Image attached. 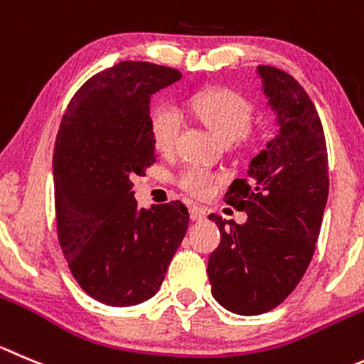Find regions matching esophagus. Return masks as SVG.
<instances>
[{
    "instance_id": "1",
    "label": "esophagus",
    "mask_w": 364,
    "mask_h": 364,
    "mask_svg": "<svg viewBox=\"0 0 364 364\" xmlns=\"http://www.w3.org/2000/svg\"><path fill=\"white\" fill-rule=\"evenodd\" d=\"M205 217H206V208H203V206H198V205L190 206V219L203 220Z\"/></svg>"
}]
</instances>
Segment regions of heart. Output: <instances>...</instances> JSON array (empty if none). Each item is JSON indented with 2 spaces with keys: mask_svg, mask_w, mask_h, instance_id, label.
Masks as SVG:
<instances>
[{
  "mask_svg": "<svg viewBox=\"0 0 364 364\" xmlns=\"http://www.w3.org/2000/svg\"><path fill=\"white\" fill-rule=\"evenodd\" d=\"M193 114L224 144H232L247 131L251 124V105L242 95L232 90H206L190 100ZM181 114L174 105L161 104L151 114V136L159 152H171L181 131ZM215 176L199 166H190L179 178L186 192L203 198L215 185Z\"/></svg>",
  "mask_w": 364,
  "mask_h": 364,
  "instance_id": "heart-1",
  "label": "heart"
}]
</instances>
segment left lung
Returning <instances> with one entry per match:
<instances>
[{
    "label": "left lung",
    "instance_id": "left-lung-1",
    "mask_svg": "<svg viewBox=\"0 0 364 364\" xmlns=\"http://www.w3.org/2000/svg\"><path fill=\"white\" fill-rule=\"evenodd\" d=\"M257 73L280 129L224 196L247 213L246 223L210 215L220 244L206 269L213 298L242 316L278 307L300 284L328 198L327 144L314 104L289 73L273 66Z\"/></svg>",
    "mask_w": 364,
    "mask_h": 364
}]
</instances>
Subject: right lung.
I'll return each instance as SVG.
<instances>
[{"mask_svg":"<svg viewBox=\"0 0 364 364\" xmlns=\"http://www.w3.org/2000/svg\"><path fill=\"white\" fill-rule=\"evenodd\" d=\"M181 79L174 68L124 60L73 95L53 152L57 235L91 298L129 307L158 293L188 228L181 201L138 208L134 176L156 161L149 104Z\"/></svg>","mask_w":364,"mask_h":364,"instance_id":"obj_1","label":"right lung"}]
</instances>
